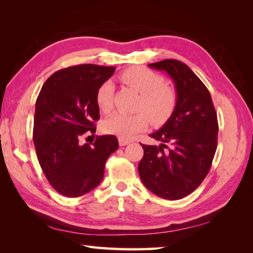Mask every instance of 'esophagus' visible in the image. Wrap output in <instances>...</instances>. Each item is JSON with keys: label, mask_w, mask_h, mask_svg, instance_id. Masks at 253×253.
Instances as JSON below:
<instances>
[{"label": "esophagus", "mask_w": 253, "mask_h": 253, "mask_svg": "<svg viewBox=\"0 0 253 253\" xmlns=\"http://www.w3.org/2000/svg\"><path fill=\"white\" fill-rule=\"evenodd\" d=\"M118 142H119V146H125V145H128V144H130V143H131L130 140H128V139H124V138H119V139H118Z\"/></svg>", "instance_id": "obj_1"}]
</instances>
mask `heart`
Here are the masks:
<instances>
[{
    "label": "heart",
    "instance_id": "1",
    "mask_svg": "<svg viewBox=\"0 0 253 253\" xmlns=\"http://www.w3.org/2000/svg\"><path fill=\"white\" fill-rule=\"evenodd\" d=\"M123 83L129 84L142 93L137 114L115 113L102 122L101 128L106 134L116 135L119 138L129 139L137 132L145 130L149 125V117L156 125L165 123L172 116L176 107L177 96L174 89L164 84L162 77L147 68L135 66L127 68L119 75ZM114 85L105 81L96 92V104L102 113H109L113 108Z\"/></svg>",
    "mask_w": 253,
    "mask_h": 253
}]
</instances>
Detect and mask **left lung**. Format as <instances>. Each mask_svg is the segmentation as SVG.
<instances>
[{"instance_id": "8db88e82", "label": "left lung", "mask_w": 253, "mask_h": 253, "mask_svg": "<svg viewBox=\"0 0 253 253\" xmlns=\"http://www.w3.org/2000/svg\"><path fill=\"white\" fill-rule=\"evenodd\" d=\"M172 78L177 102L172 116L149 136L162 144L142 145L138 173L145 186L166 200H179L200 186L217 144V117L205 84L185 63L166 59L148 65Z\"/></svg>"}]
</instances>
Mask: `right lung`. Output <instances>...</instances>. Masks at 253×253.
<instances>
[{
    "instance_id": "obj_1",
    "label": "right lung",
    "mask_w": 253,
    "mask_h": 253,
    "mask_svg": "<svg viewBox=\"0 0 253 253\" xmlns=\"http://www.w3.org/2000/svg\"><path fill=\"white\" fill-rule=\"evenodd\" d=\"M115 69L78 65L59 70L37 98L33 143L38 161L51 186L68 198H78L99 185L107 158L118 149L114 135L96 137L92 145L80 144L81 137L96 131V92Z\"/></svg>"
}]
</instances>
